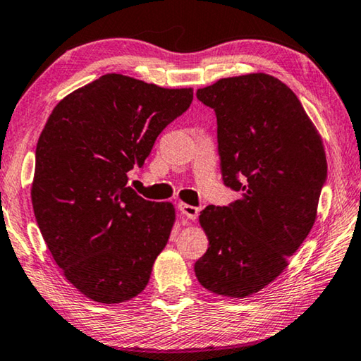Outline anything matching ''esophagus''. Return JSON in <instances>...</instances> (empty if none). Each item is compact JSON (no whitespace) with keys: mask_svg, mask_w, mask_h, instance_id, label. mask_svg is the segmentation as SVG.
Instances as JSON below:
<instances>
[{"mask_svg":"<svg viewBox=\"0 0 361 361\" xmlns=\"http://www.w3.org/2000/svg\"><path fill=\"white\" fill-rule=\"evenodd\" d=\"M178 209L181 212V215L186 216L188 219H191V221L197 219V216H199V209H197V207H194V205L181 202V204H178Z\"/></svg>","mask_w":361,"mask_h":361,"instance_id":"34e87169","label":"esophagus"}]
</instances>
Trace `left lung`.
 <instances>
[{
  "label": "left lung",
  "instance_id": "8db88e82",
  "mask_svg": "<svg viewBox=\"0 0 361 361\" xmlns=\"http://www.w3.org/2000/svg\"><path fill=\"white\" fill-rule=\"evenodd\" d=\"M195 95L215 109L223 181L240 197L200 212L209 250L194 272L209 291L242 299L274 282L312 229L325 148L295 92L266 73L223 78Z\"/></svg>",
  "mask_w": 361,
  "mask_h": 361
}]
</instances>
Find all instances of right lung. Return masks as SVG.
I'll use <instances>...</instances> for the list:
<instances>
[{
    "mask_svg": "<svg viewBox=\"0 0 361 361\" xmlns=\"http://www.w3.org/2000/svg\"><path fill=\"white\" fill-rule=\"evenodd\" d=\"M192 102V89H164L108 73L57 103L36 145L32 204L65 279L84 296L119 304L140 295L175 223L170 202L127 188L156 138Z\"/></svg>",
    "mask_w": 361,
    "mask_h": 361,
    "instance_id": "right-lung-1",
    "label": "right lung"
}]
</instances>
